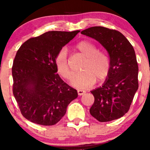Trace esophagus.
<instances>
[{"label":"esophagus","mask_w":150,"mask_h":150,"mask_svg":"<svg viewBox=\"0 0 150 150\" xmlns=\"http://www.w3.org/2000/svg\"><path fill=\"white\" fill-rule=\"evenodd\" d=\"M77 92H78V94H79V96H83L84 93H85L86 91L81 89H78Z\"/></svg>","instance_id":"1"}]
</instances>
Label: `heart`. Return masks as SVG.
Wrapping results in <instances>:
<instances>
[{
	"mask_svg": "<svg viewBox=\"0 0 150 150\" xmlns=\"http://www.w3.org/2000/svg\"><path fill=\"white\" fill-rule=\"evenodd\" d=\"M76 48L85 61L82 67L83 71L76 74L71 79V84L79 88H87L91 86L97 79L98 82L107 77L110 69V61L108 55L103 51L98 50L97 46L89 41L83 40L78 43ZM57 72L61 76L69 80L71 71L67 59V50L61 48L54 59Z\"/></svg>",
	"mask_w": 150,
	"mask_h": 150,
	"instance_id": "b5f03b06",
	"label": "heart"
}]
</instances>
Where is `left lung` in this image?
I'll return each mask as SVG.
<instances>
[{"label": "left lung", "instance_id": "left-lung-1", "mask_svg": "<svg viewBox=\"0 0 150 150\" xmlns=\"http://www.w3.org/2000/svg\"><path fill=\"white\" fill-rule=\"evenodd\" d=\"M81 34L99 42L107 50L110 61L106 81L91 91L94 103L90 114L100 122L117 120L130 109L139 87V67L134 48L120 31L103 26L90 27Z\"/></svg>", "mask_w": 150, "mask_h": 150}]
</instances>
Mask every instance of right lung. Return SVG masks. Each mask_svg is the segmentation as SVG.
<instances>
[{
    "instance_id": "right-lung-1",
    "label": "right lung",
    "mask_w": 150,
    "mask_h": 150,
    "mask_svg": "<svg viewBox=\"0 0 150 150\" xmlns=\"http://www.w3.org/2000/svg\"><path fill=\"white\" fill-rule=\"evenodd\" d=\"M80 30L48 31L30 38L20 48L12 66L13 93L26 120L43 126L56 124L77 91L57 74L55 57Z\"/></svg>"
}]
</instances>
